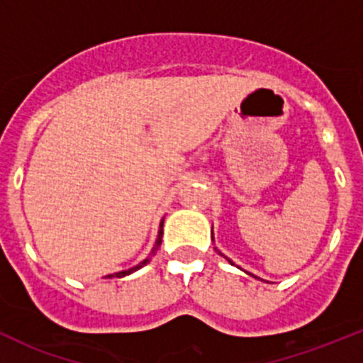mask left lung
I'll return each instance as SVG.
<instances>
[{"mask_svg": "<svg viewBox=\"0 0 363 363\" xmlns=\"http://www.w3.org/2000/svg\"><path fill=\"white\" fill-rule=\"evenodd\" d=\"M216 251H218V250H216ZM218 252H219V251H218ZM219 255H221V252H219ZM221 256H223V255H221ZM228 262H230V259H228ZM230 263H232V262H230Z\"/></svg>", "mask_w": 363, "mask_h": 363, "instance_id": "left-lung-1", "label": "left lung"}]
</instances>
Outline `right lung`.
Instances as JSON below:
<instances>
[{
  "mask_svg": "<svg viewBox=\"0 0 363 363\" xmlns=\"http://www.w3.org/2000/svg\"><path fill=\"white\" fill-rule=\"evenodd\" d=\"M161 239H163V221H161V225H160L158 239H156V244H155V247H152V251L149 252V256H147V258H145L144 262H140V263H138V265L131 267V269H128V270H121V272L111 274V276H107V277H124V276H130V274H133L135 270H138V269H142V267H144V265H147V263L151 262V258H152V256L156 255V251L160 250V246H161Z\"/></svg>",
  "mask_w": 363,
  "mask_h": 363,
  "instance_id": "add662e5",
  "label": "right lung"
}]
</instances>
